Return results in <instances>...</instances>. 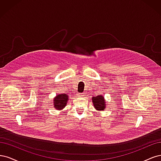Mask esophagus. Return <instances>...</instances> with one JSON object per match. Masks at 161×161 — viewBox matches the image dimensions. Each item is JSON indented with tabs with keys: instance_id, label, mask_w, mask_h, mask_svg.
Here are the masks:
<instances>
[{
	"instance_id": "esophagus-1",
	"label": "esophagus",
	"mask_w": 161,
	"mask_h": 161,
	"mask_svg": "<svg viewBox=\"0 0 161 161\" xmlns=\"http://www.w3.org/2000/svg\"><path fill=\"white\" fill-rule=\"evenodd\" d=\"M77 95L79 97H82V96H83V93H80V92H79V93H78Z\"/></svg>"
}]
</instances>
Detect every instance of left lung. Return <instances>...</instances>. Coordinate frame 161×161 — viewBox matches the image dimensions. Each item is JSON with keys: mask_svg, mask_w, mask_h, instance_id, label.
Listing matches in <instances>:
<instances>
[{"mask_svg": "<svg viewBox=\"0 0 161 161\" xmlns=\"http://www.w3.org/2000/svg\"><path fill=\"white\" fill-rule=\"evenodd\" d=\"M92 103H93L95 108H96L97 110H104L105 109V100L104 97L101 95L95 96L92 97Z\"/></svg>", "mask_w": 161, "mask_h": 161, "instance_id": "8db88e82", "label": "left lung"}]
</instances>
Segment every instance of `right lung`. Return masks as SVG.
<instances>
[{"label":"right lung","mask_w":161,"mask_h":161,"mask_svg":"<svg viewBox=\"0 0 161 161\" xmlns=\"http://www.w3.org/2000/svg\"><path fill=\"white\" fill-rule=\"evenodd\" d=\"M69 97L65 94H59L56 96L55 99L53 100L54 107L56 109H62L64 108L67 103Z\"/></svg>","instance_id":"right-lung-1"}]
</instances>
